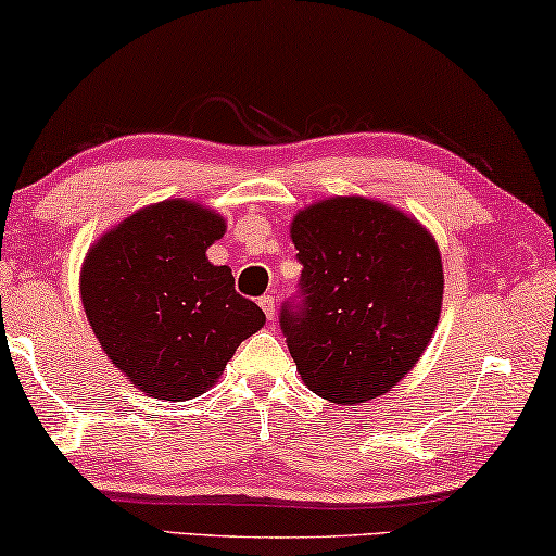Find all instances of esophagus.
Returning <instances> with one entry per match:
<instances>
[{"instance_id":"34e87169","label":"esophagus","mask_w":556,"mask_h":556,"mask_svg":"<svg viewBox=\"0 0 556 556\" xmlns=\"http://www.w3.org/2000/svg\"><path fill=\"white\" fill-rule=\"evenodd\" d=\"M260 306L264 309V314H267V319H269V321L275 319V296H269V294L260 296Z\"/></svg>"}]
</instances>
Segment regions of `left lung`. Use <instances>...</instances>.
<instances>
[{"label":"left lung","mask_w":556,"mask_h":556,"mask_svg":"<svg viewBox=\"0 0 556 556\" xmlns=\"http://www.w3.org/2000/svg\"><path fill=\"white\" fill-rule=\"evenodd\" d=\"M302 264L279 327L304 384L362 404L417 364L442 312L444 271L432 235L394 206L334 197L292 222Z\"/></svg>","instance_id":"8db88e82"}]
</instances>
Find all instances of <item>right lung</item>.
Here are the masks:
<instances>
[{
	"mask_svg": "<svg viewBox=\"0 0 556 556\" xmlns=\"http://www.w3.org/2000/svg\"><path fill=\"white\" fill-rule=\"evenodd\" d=\"M225 219L185 199L139 210L99 239L81 267L89 327L112 359L154 400L206 392L264 312L237 294L229 267L206 247Z\"/></svg>",
	"mask_w": 556,
	"mask_h": 556,
	"instance_id": "add662e5",
	"label": "right lung"
}]
</instances>
